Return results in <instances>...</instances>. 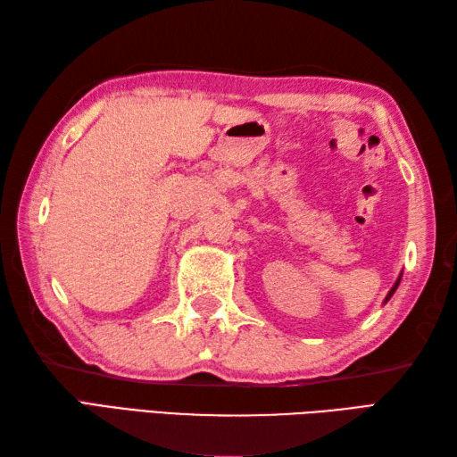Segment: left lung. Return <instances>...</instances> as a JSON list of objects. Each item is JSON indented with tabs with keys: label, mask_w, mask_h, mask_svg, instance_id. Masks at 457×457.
<instances>
[{
	"label": "left lung",
	"mask_w": 457,
	"mask_h": 457,
	"mask_svg": "<svg viewBox=\"0 0 457 457\" xmlns=\"http://www.w3.org/2000/svg\"><path fill=\"white\" fill-rule=\"evenodd\" d=\"M401 278H403V273L399 275V278H396V280H395V285H393V288L389 290V295H386V296H385V303H383V304H386V303H389V300H391V296L395 295V290H396V287H399V285H401Z\"/></svg>",
	"instance_id": "1"
}]
</instances>
